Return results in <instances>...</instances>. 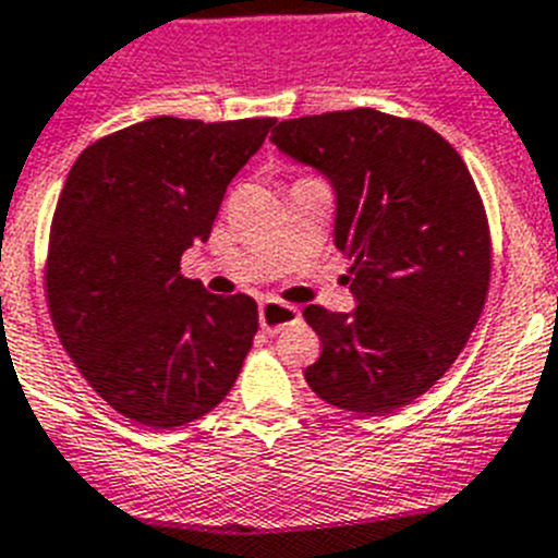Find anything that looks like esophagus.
<instances>
[{
  "instance_id": "1",
  "label": "esophagus",
  "mask_w": 558,
  "mask_h": 558,
  "mask_svg": "<svg viewBox=\"0 0 558 558\" xmlns=\"http://www.w3.org/2000/svg\"><path fill=\"white\" fill-rule=\"evenodd\" d=\"M298 319H300L298 305L280 303V300H275V298L264 300L258 308V323H260V328L267 330V333H278L280 328H286V325H294Z\"/></svg>"
}]
</instances>
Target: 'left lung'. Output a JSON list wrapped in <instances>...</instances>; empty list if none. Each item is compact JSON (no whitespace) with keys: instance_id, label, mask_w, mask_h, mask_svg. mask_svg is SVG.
Segmentation results:
<instances>
[{"instance_id":"left-lung-1","label":"left lung","mask_w":558,"mask_h":558,"mask_svg":"<svg viewBox=\"0 0 558 558\" xmlns=\"http://www.w3.org/2000/svg\"><path fill=\"white\" fill-rule=\"evenodd\" d=\"M272 144L336 192V250L355 308L303 311L323 341L305 369L336 409L386 414L448 373L489 291L492 242L461 155L428 124L375 108L280 122Z\"/></svg>"}]
</instances>
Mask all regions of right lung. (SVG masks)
<instances>
[{
	"mask_svg": "<svg viewBox=\"0 0 558 558\" xmlns=\"http://www.w3.org/2000/svg\"><path fill=\"white\" fill-rule=\"evenodd\" d=\"M272 124L158 117L74 160L49 230V316L83 378L128 420L192 423L242 373L258 305L183 278L180 255L208 242L228 183Z\"/></svg>",
	"mask_w": 558,
	"mask_h": 558,
	"instance_id": "1",
	"label": "right lung"
}]
</instances>
